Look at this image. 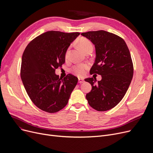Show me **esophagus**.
<instances>
[{
  "label": "esophagus",
  "mask_w": 153,
  "mask_h": 153,
  "mask_svg": "<svg viewBox=\"0 0 153 153\" xmlns=\"http://www.w3.org/2000/svg\"><path fill=\"white\" fill-rule=\"evenodd\" d=\"M78 82L80 84H82V83H83L84 82V79H82V78H79L78 79Z\"/></svg>",
  "instance_id": "obj_1"
}]
</instances>
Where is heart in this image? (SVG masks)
<instances>
[{
    "instance_id": "obj_1",
    "label": "heart",
    "mask_w": 153,
    "mask_h": 153,
    "mask_svg": "<svg viewBox=\"0 0 153 153\" xmlns=\"http://www.w3.org/2000/svg\"><path fill=\"white\" fill-rule=\"evenodd\" d=\"M79 46L81 48L82 51L86 53L87 52L89 51H93L94 46L93 44L89 39L86 38H82L79 41ZM70 54V49L68 48L67 50L66 54H65V58L68 59L69 57ZM89 65L87 64H76L72 68V71L74 74L79 77H82L84 76L87 70L89 69Z\"/></svg>"
}]
</instances>
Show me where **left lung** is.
Returning a JSON list of instances; mask_svg holds the SVG:
<instances>
[{"label":"left lung","instance_id":"8db88e82","mask_svg":"<svg viewBox=\"0 0 153 153\" xmlns=\"http://www.w3.org/2000/svg\"><path fill=\"white\" fill-rule=\"evenodd\" d=\"M81 35L95 45L96 57L90 73L102 76V80L85 79L92 85L86 94L94 109L103 111L115 107L122 100L131 82L133 64L124 39L104 30L88 31Z\"/></svg>","mask_w":153,"mask_h":153}]
</instances>
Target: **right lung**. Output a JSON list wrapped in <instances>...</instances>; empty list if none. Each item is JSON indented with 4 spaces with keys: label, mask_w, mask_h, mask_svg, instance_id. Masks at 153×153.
I'll return each instance as SVG.
<instances>
[{
    "label": "right lung",
    "mask_w": 153,
    "mask_h": 153,
    "mask_svg": "<svg viewBox=\"0 0 153 153\" xmlns=\"http://www.w3.org/2000/svg\"><path fill=\"white\" fill-rule=\"evenodd\" d=\"M79 32L48 31L31 41L24 51L20 69L22 82L35 105L48 113L65 107L78 79L71 74L59 78L55 70L65 62V54Z\"/></svg>",
    "instance_id": "right-lung-1"
}]
</instances>
